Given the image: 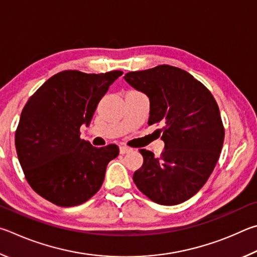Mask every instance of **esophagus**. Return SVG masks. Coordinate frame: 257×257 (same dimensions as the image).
Returning a JSON list of instances; mask_svg holds the SVG:
<instances>
[{"label":"esophagus","instance_id":"esophagus-1","mask_svg":"<svg viewBox=\"0 0 257 257\" xmlns=\"http://www.w3.org/2000/svg\"><path fill=\"white\" fill-rule=\"evenodd\" d=\"M131 151H132V149H131V148H128V147H125V146H121V147H119V152H120V155L128 154V152H131Z\"/></svg>","mask_w":257,"mask_h":257}]
</instances>
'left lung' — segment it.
<instances>
[{
  "mask_svg": "<svg viewBox=\"0 0 257 257\" xmlns=\"http://www.w3.org/2000/svg\"><path fill=\"white\" fill-rule=\"evenodd\" d=\"M124 79L149 97L148 124L164 125L158 132L165 150L155 157L140 149L143 165L133 181L156 203H183L203 187L221 152L224 128L218 103L204 84L175 66L128 72Z\"/></svg>",
  "mask_w": 257,
  "mask_h": 257,
  "instance_id": "obj_1",
  "label": "left lung"
}]
</instances>
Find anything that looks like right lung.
<instances>
[{
  "label": "right lung",
  "mask_w": 257,
  "mask_h": 257,
  "mask_svg": "<svg viewBox=\"0 0 257 257\" xmlns=\"http://www.w3.org/2000/svg\"><path fill=\"white\" fill-rule=\"evenodd\" d=\"M121 74L62 71L28 99L16 131V149L27 182L44 199L74 206L101 187L118 147H92L80 139V127L90 124L98 102Z\"/></svg>",
  "instance_id": "1"
}]
</instances>
